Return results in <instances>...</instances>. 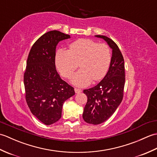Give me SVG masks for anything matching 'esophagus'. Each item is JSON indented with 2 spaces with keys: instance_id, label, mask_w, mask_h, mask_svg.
Listing matches in <instances>:
<instances>
[{
  "instance_id": "34e87169",
  "label": "esophagus",
  "mask_w": 157,
  "mask_h": 157,
  "mask_svg": "<svg viewBox=\"0 0 157 157\" xmlns=\"http://www.w3.org/2000/svg\"><path fill=\"white\" fill-rule=\"evenodd\" d=\"M75 92L76 93V94H79V93L82 92V90L79 89V88H75Z\"/></svg>"
}]
</instances>
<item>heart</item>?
I'll return each instance as SVG.
<instances>
[{"mask_svg": "<svg viewBox=\"0 0 157 157\" xmlns=\"http://www.w3.org/2000/svg\"><path fill=\"white\" fill-rule=\"evenodd\" d=\"M111 60V51L107 45L84 38L71 43L69 51L59 50L55 56L56 68L66 78H71L80 63L82 69L72 79L73 84L80 87L88 85L92 79L98 81L104 78Z\"/></svg>", "mask_w": 157, "mask_h": 157, "instance_id": "obj_1", "label": "heart"}]
</instances>
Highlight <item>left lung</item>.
<instances>
[{
  "mask_svg": "<svg viewBox=\"0 0 157 157\" xmlns=\"http://www.w3.org/2000/svg\"><path fill=\"white\" fill-rule=\"evenodd\" d=\"M95 36L105 40L112 48L111 63L105 78L94 87L84 90L88 101L83 119L86 123L98 125L107 120L121 104L125 78L124 59L118 46L105 36Z\"/></svg>",
  "mask_w": 157,
  "mask_h": 157,
  "instance_id": "obj_1",
  "label": "left lung"
}]
</instances>
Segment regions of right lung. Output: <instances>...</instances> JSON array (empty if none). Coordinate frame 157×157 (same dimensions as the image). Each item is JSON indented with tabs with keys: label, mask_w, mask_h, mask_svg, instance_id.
<instances>
[{
	"label": "right lung",
	"mask_w": 157,
	"mask_h": 157,
	"mask_svg": "<svg viewBox=\"0 0 157 157\" xmlns=\"http://www.w3.org/2000/svg\"><path fill=\"white\" fill-rule=\"evenodd\" d=\"M70 36L57 30L43 34L33 44L23 76L25 100L32 113L45 125L61 117L63 102L74 88L60 78L55 67L56 47Z\"/></svg>",
	"instance_id": "1"
}]
</instances>
